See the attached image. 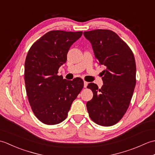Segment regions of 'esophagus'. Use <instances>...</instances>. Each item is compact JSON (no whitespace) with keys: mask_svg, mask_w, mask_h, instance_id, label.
Segmentation results:
<instances>
[{"mask_svg":"<svg viewBox=\"0 0 155 155\" xmlns=\"http://www.w3.org/2000/svg\"><path fill=\"white\" fill-rule=\"evenodd\" d=\"M87 85H88V83H87V82L84 81V87L86 88V87H87Z\"/></svg>","mask_w":155,"mask_h":155,"instance_id":"1","label":"esophagus"}]
</instances>
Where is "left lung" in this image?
I'll list each match as a JSON object with an SVG mask.
<instances>
[{"instance_id":"1","label":"left lung","mask_w":155,"mask_h":155,"mask_svg":"<svg viewBox=\"0 0 155 155\" xmlns=\"http://www.w3.org/2000/svg\"><path fill=\"white\" fill-rule=\"evenodd\" d=\"M91 43L97 62L105 66L101 88L89 83L93 97L87 103L91 118L97 124L109 127L126 113L136 85V63L132 51L114 32L105 29L84 32Z\"/></svg>"}]
</instances>
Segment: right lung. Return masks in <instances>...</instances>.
I'll use <instances>...</instances> for the list:
<instances>
[{"mask_svg": "<svg viewBox=\"0 0 155 155\" xmlns=\"http://www.w3.org/2000/svg\"><path fill=\"white\" fill-rule=\"evenodd\" d=\"M83 32L52 31L32 45L25 63V81L29 103L44 124H57L67 118L72 102L84 87L81 78L72 81L57 75L67 62L69 48Z\"/></svg>", "mask_w": 155, "mask_h": 155, "instance_id": "obj_1", "label": "right lung"}]
</instances>
